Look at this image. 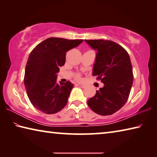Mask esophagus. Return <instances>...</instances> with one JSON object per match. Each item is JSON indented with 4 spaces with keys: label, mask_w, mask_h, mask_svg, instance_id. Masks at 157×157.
<instances>
[{
    "label": "esophagus",
    "mask_w": 157,
    "mask_h": 157,
    "mask_svg": "<svg viewBox=\"0 0 157 157\" xmlns=\"http://www.w3.org/2000/svg\"><path fill=\"white\" fill-rule=\"evenodd\" d=\"M77 85H78V86L81 87V88H84V87H85V84H82V83H78V84H77Z\"/></svg>",
    "instance_id": "esophagus-1"
}]
</instances>
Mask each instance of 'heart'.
<instances>
[{"label": "heart", "instance_id": "1", "mask_svg": "<svg viewBox=\"0 0 157 157\" xmlns=\"http://www.w3.org/2000/svg\"><path fill=\"white\" fill-rule=\"evenodd\" d=\"M77 78H78V79H79V75H78V76H77Z\"/></svg>", "mask_w": 157, "mask_h": 157}]
</instances>
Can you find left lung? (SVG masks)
<instances>
[{"label": "left lung", "mask_w": 157, "mask_h": 157, "mask_svg": "<svg viewBox=\"0 0 157 157\" xmlns=\"http://www.w3.org/2000/svg\"><path fill=\"white\" fill-rule=\"evenodd\" d=\"M85 41L97 50L92 74L104 83V86L96 91L87 103L99 115H111L123 107L131 91L134 75L129 55L123 47L112 41Z\"/></svg>", "instance_id": "left-lung-1"}]
</instances>
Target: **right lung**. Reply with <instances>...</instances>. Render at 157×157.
Instances as JSON below:
<instances>
[{
	"instance_id": "obj_1",
	"label": "right lung",
	"mask_w": 157,
	"mask_h": 157,
	"mask_svg": "<svg viewBox=\"0 0 157 157\" xmlns=\"http://www.w3.org/2000/svg\"><path fill=\"white\" fill-rule=\"evenodd\" d=\"M82 41L50 37L32 50L25 66L24 84L29 100L36 109L56 113L67 104L74 84L69 81L58 84L57 73L64 65L66 52Z\"/></svg>"
}]
</instances>
